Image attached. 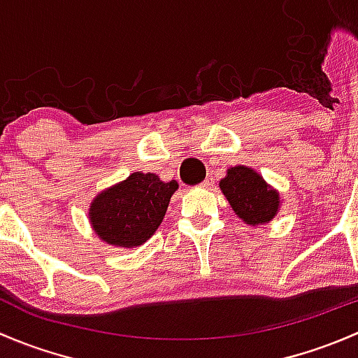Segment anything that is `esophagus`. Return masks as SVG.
Masks as SVG:
<instances>
[{
	"label": "esophagus",
	"mask_w": 358,
	"mask_h": 358,
	"mask_svg": "<svg viewBox=\"0 0 358 358\" xmlns=\"http://www.w3.org/2000/svg\"><path fill=\"white\" fill-rule=\"evenodd\" d=\"M213 183H215V180H213L211 176H208V178H206L204 182L201 183V187H204V189H211V187H213Z\"/></svg>",
	"instance_id": "obj_1"
}]
</instances>
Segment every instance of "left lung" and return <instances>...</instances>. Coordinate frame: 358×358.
Returning a JSON list of instances; mask_svg holds the SVG:
<instances>
[{
  "label": "left lung",
  "mask_w": 358,
  "mask_h": 358,
  "mask_svg": "<svg viewBox=\"0 0 358 358\" xmlns=\"http://www.w3.org/2000/svg\"><path fill=\"white\" fill-rule=\"evenodd\" d=\"M220 189L234 213L248 225H265L280 208L279 192L248 166L230 168L225 178L220 180Z\"/></svg>",
  "instance_id": "obj_1"
}]
</instances>
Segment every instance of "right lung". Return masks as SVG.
I'll return each mask as SVG.
<instances>
[{"instance_id": "1", "label": "right lung", "mask_w": 358, "mask_h": 358, "mask_svg": "<svg viewBox=\"0 0 358 358\" xmlns=\"http://www.w3.org/2000/svg\"><path fill=\"white\" fill-rule=\"evenodd\" d=\"M178 189L175 180L162 182L154 173H131L103 190L90 204V222L103 243L136 248L161 225L169 199Z\"/></svg>"}]
</instances>
